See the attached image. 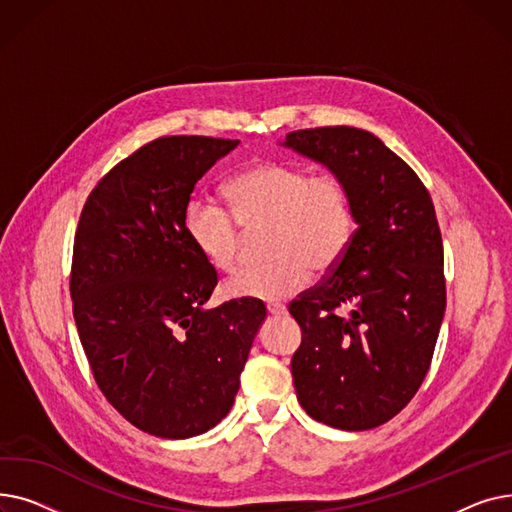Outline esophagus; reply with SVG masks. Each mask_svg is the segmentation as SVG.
Segmentation results:
<instances>
[{
    "label": "esophagus",
    "mask_w": 512,
    "mask_h": 512,
    "mask_svg": "<svg viewBox=\"0 0 512 512\" xmlns=\"http://www.w3.org/2000/svg\"><path fill=\"white\" fill-rule=\"evenodd\" d=\"M267 313H270L272 317H280L286 313V307L280 303H267Z\"/></svg>",
    "instance_id": "1"
}]
</instances>
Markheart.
Listing matches in <instances>:
<instances>
[{
    "label": "heart",
    "mask_w": 512,
    "mask_h": 512,
    "mask_svg": "<svg viewBox=\"0 0 512 512\" xmlns=\"http://www.w3.org/2000/svg\"><path fill=\"white\" fill-rule=\"evenodd\" d=\"M226 199L232 213L209 199L188 201L184 232L215 270L232 272L245 242L241 228H267L270 259L242 267L228 280L226 292L234 299H288L313 272H332L351 247L353 203L334 176H311L288 161H257L228 180Z\"/></svg>",
    "instance_id": "obj_1"
}]
</instances>
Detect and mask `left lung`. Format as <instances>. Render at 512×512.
Segmentation results:
<instances>
[{"label": "left lung", "instance_id": "1", "mask_svg": "<svg viewBox=\"0 0 512 512\" xmlns=\"http://www.w3.org/2000/svg\"><path fill=\"white\" fill-rule=\"evenodd\" d=\"M282 147L344 184L357 224L332 274L288 307L303 332L290 363L294 390L315 421L346 432L378 427L417 394L444 319V249L432 197L367 130H297Z\"/></svg>", "mask_w": 512, "mask_h": 512}]
</instances>
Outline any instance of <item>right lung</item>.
Here are the masks:
<instances>
[{
    "label": "right lung",
    "mask_w": 512,
    "mask_h": 512,
    "mask_svg": "<svg viewBox=\"0 0 512 512\" xmlns=\"http://www.w3.org/2000/svg\"><path fill=\"white\" fill-rule=\"evenodd\" d=\"M238 141L161 137L107 172L80 213L72 311L95 382L143 432L184 440L232 409L265 305L207 309L218 274L184 232L195 184Z\"/></svg>",
    "instance_id": "add662e5"
}]
</instances>
